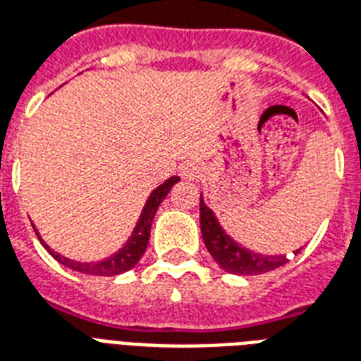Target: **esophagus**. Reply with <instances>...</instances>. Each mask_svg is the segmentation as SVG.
I'll use <instances>...</instances> for the list:
<instances>
[{
	"instance_id": "obj_1",
	"label": "esophagus",
	"mask_w": 361,
	"mask_h": 361,
	"mask_svg": "<svg viewBox=\"0 0 361 361\" xmlns=\"http://www.w3.org/2000/svg\"><path fill=\"white\" fill-rule=\"evenodd\" d=\"M180 171H183L184 178H197L201 175V167L194 161H188V164H184Z\"/></svg>"
}]
</instances>
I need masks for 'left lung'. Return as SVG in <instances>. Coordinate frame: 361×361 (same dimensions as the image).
Segmentation results:
<instances>
[{
    "instance_id": "1",
    "label": "left lung",
    "mask_w": 361,
    "mask_h": 361,
    "mask_svg": "<svg viewBox=\"0 0 361 361\" xmlns=\"http://www.w3.org/2000/svg\"><path fill=\"white\" fill-rule=\"evenodd\" d=\"M200 226L203 243L207 250L211 252L214 262L228 273L233 275H262L267 271H273L281 267L288 262L286 254H259L254 250L241 247L239 243L233 241L224 228L220 226L219 219L214 216V212L205 205L203 195L200 200ZM300 250H294L298 254Z\"/></svg>"
}]
</instances>
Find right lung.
Segmentation results:
<instances>
[{
  "instance_id": "1",
  "label": "right lung",
  "mask_w": 361,
  "mask_h": 361,
  "mask_svg": "<svg viewBox=\"0 0 361 361\" xmlns=\"http://www.w3.org/2000/svg\"><path fill=\"white\" fill-rule=\"evenodd\" d=\"M180 178L171 177L167 178L166 183L160 184L158 188L152 190V194L149 195V200L145 203L141 211V216L137 220L135 228L131 231V235L128 237V241L124 243V247L120 248L118 252H114L113 256H109L105 259H99V262H77V259H69L61 254L54 252L52 248L47 245V243L41 239L39 235L37 228L33 226V230L37 233L39 241L43 243V247L49 250V254L54 259H58L61 265H66L69 269L79 271V273H85V275H97V276H113L120 275V273H126L130 271L131 267H135L137 262L141 259V256L147 250V245H149V237H150V226H152V220H154V214L158 211V207L166 195L169 194V190L178 183Z\"/></svg>"
}]
</instances>
